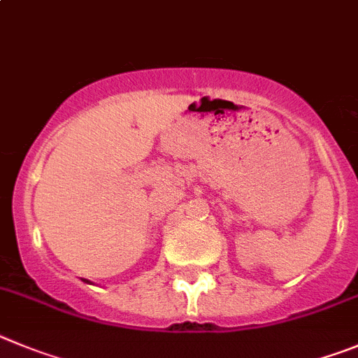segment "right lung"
I'll use <instances>...</instances> for the list:
<instances>
[{
	"instance_id": "right-lung-1",
	"label": "right lung",
	"mask_w": 358,
	"mask_h": 358,
	"mask_svg": "<svg viewBox=\"0 0 358 358\" xmlns=\"http://www.w3.org/2000/svg\"><path fill=\"white\" fill-rule=\"evenodd\" d=\"M83 282H87V284H90V280H87V278H83Z\"/></svg>"
}]
</instances>
